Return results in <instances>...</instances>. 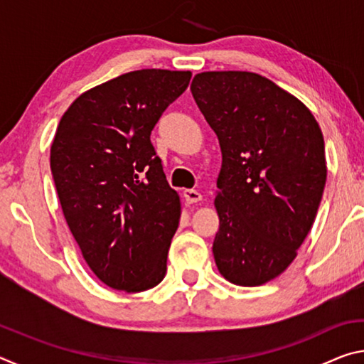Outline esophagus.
<instances>
[{
  "label": "esophagus",
  "mask_w": 364,
  "mask_h": 364,
  "mask_svg": "<svg viewBox=\"0 0 364 364\" xmlns=\"http://www.w3.org/2000/svg\"><path fill=\"white\" fill-rule=\"evenodd\" d=\"M184 200L188 202V204H196V202L202 200V194L199 191H194V189H184Z\"/></svg>",
  "instance_id": "esophagus-1"
}]
</instances>
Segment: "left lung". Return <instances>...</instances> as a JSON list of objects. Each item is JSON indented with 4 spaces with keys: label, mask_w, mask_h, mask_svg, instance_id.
Wrapping results in <instances>:
<instances>
[{
    "label": "left lung",
    "mask_w": 364,
    "mask_h": 364,
    "mask_svg": "<svg viewBox=\"0 0 364 364\" xmlns=\"http://www.w3.org/2000/svg\"><path fill=\"white\" fill-rule=\"evenodd\" d=\"M191 93L223 156L215 263L232 284L262 286L294 262L315 221L328 175L321 128L254 72L197 73Z\"/></svg>",
    "instance_id": "8db88e82"
}]
</instances>
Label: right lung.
I'll list each match as a JSON object with an SVG mask.
<instances>
[{
    "mask_svg": "<svg viewBox=\"0 0 364 364\" xmlns=\"http://www.w3.org/2000/svg\"><path fill=\"white\" fill-rule=\"evenodd\" d=\"M191 72L123 73L78 96L59 122L51 173L67 225L104 284L157 286L167 271L181 205L151 132L188 88Z\"/></svg>",
    "mask_w": 364,
    "mask_h": 364,
    "instance_id": "1",
    "label": "right lung"
}]
</instances>
